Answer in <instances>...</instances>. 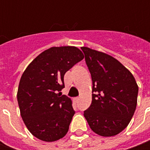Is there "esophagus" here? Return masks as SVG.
<instances>
[{
	"label": "esophagus",
	"instance_id": "34e87169",
	"mask_svg": "<svg viewBox=\"0 0 150 150\" xmlns=\"http://www.w3.org/2000/svg\"><path fill=\"white\" fill-rule=\"evenodd\" d=\"M79 99H80V98H79V97H77V98H74V101H75L76 103H78V101H79Z\"/></svg>",
	"mask_w": 150,
	"mask_h": 150
}]
</instances>
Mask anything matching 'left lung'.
Returning a JSON list of instances; mask_svg holds the SVG:
<instances>
[{"label": "left lung", "mask_w": 150, "mask_h": 150, "mask_svg": "<svg viewBox=\"0 0 150 150\" xmlns=\"http://www.w3.org/2000/svg\"><path fill=\"white\" fill-rule=\"evenodd\" d=\"M81 49L93 81L92 103L84 117L97 134L116 135L134 113L139 87L133 74L114 57L86 47Z\"/></svg>", "instance_id": "1"}]
</instances>
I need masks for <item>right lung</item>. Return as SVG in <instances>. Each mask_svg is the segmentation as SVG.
Listing matches in <instances>:
<instances>
[{
    "label": "right lung",
    "mask_w": 150,
    "mask_h": 150,
    "mask_svg": "<svg viewBox=\"0 0 150 150\" xmlns=\"http://www.w3.org/2000/svg\"><path fill=\"white\" fill-rule=\"evenodd\" d=\"M76 47H53L28 65L21 78L17 101L21 116L32 135L46 142L66 135L75 113L72 100L60 95L64 75L83 59Z\"/></svg>",
    "instance_id": "1"
}]
</instances>
